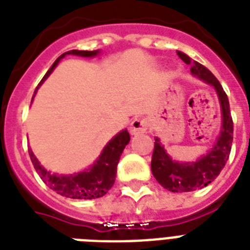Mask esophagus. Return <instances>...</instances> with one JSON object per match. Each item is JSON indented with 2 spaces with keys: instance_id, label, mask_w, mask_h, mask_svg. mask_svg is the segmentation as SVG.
I'll return each mask as SVG.
<instances>
[{
  "instance_id": "esophagus-1",
  "label": "esophagus",
  "mask_w": 250,
  "mask_h": 250,
  "mask_svg": "<svg viewBox=\"0 0 250 250\" xmlns=\"http://www.w3.org/2000/svg\"><path fill=\"white\" fill-rule=\"evenodd\" d=\"M148 121L145 118L137 117L135 118L132 122H131V127H129V132L132 135H139V133L146 132L148 129Z\"/></svg>"
}]
</instances>
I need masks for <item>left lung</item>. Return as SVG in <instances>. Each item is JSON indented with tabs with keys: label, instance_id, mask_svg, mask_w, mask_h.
Returning <instances> with one entry per match:
<instances>
[{
	"label": "left lung",
	"instance_id": "8db88e82",
	"mask_svg": "<svg viewBox=\"0 0 250 250\" xmlns=\"http://www.w3.org/2000/svg\"><path fill=\"white\" fill-rule=\"evenodd\" d=\"M176 53L183 62L190 64V72L196 78L211 84L215 88L221 101L222 115H223V125L218 141L208 154L201 157L193 164H179L171 160L164 146L161 145L160 139L156 137L152 156L153 175L164 188L171 192L182 193V192L201 189L219 175L229 160L231 146H232L233 122L229 110V97L217 78L205 66L189 58L187 54L182 52Z\"/></svg>",
	"mask_w": 250,
	"mask_h": 250
}]
</instances>
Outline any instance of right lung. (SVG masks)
Returning a JSON list of instances; mask_svg holds the SVG:
<instances>
[{
    "instance_id": "1",
    "label": "right lung",
    "mask_w": 250,
    "mask_h": 250,
    "mask_svg": "<svg viewBox=\"0 0 250 250\" xmlns=\"http://www.w3.org/2000/svg\"><path fill=\"white\" fill-rule=\"evenodd\" d=\"M98 53V50L88 52V50H70L64 53L61 57H58L56 62L52 64V67L49 68L48 72L45 74L40 84L44 82L50 72L54 70L61 58H63L66 54H75V56L82 57H93ZM129 143V133L127 129H123L119 132L109 144L106 145L104 152L98 158V161L92 167H89L86 171L79 172L75 175H68V176H60V175L50 174L45 170L44 167H41L39 161L32 153V150H28L32 165L37 174L40 175L42 182H45L46 186L53 190H56L57 193L64 197L78 198V200H92V198H98L105 196L109 189L113 187L117 176V166L121 158V154L125 145Z\"/></svg>"
}]
</instances>
